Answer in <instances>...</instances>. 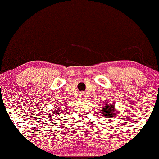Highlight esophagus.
<instances>
[{
  "mask_svg": "<svg viewBox=\"0 0 159 159\" xmlns=\"http://www.w3.org/2000/svg\"><path fill=\"white\" fill-rule=\"evenodd\" d=\"M84 97H85V93H84V92H82V93L80 94V98H83Z\"/></svg>",
  "mask_w": 159,
  "mask_h": 159,
  "instance_id": "1",
  "label": "esophagus"
}]
</instances>
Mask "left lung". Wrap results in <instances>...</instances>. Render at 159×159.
<instances>
[{
    "instance_id": "obj_1",
    "label": "left lung",
    "mask_w": 159,
    "mask_h": 159,
    "mask_svg": "<svg viewBox=\"0 0 159 159\" xmlns=\"http://www.w3.org/2000/svg\"><path fill=\"white\" fill-rule=\"evenodd\" d=\"M103 116H104L108 117H113L114 116H116V112H115V108H114V105L112 103V105H110L109 103L105 104V106L103 107L102 109V113Z\"/></svg>"
}]
</instances>
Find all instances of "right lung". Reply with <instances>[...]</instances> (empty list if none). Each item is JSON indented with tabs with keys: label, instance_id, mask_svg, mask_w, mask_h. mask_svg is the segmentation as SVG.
Segmentation results:
<instances>
[{
	"label": "right lung",
	"instance_id": "add662e5",
	"mask_svg": "<svg viewBox=\"0 0 159 159\" xmlns=\"http://www.w3.org/2000/svg\"><path fill=\"white\" fill-rule=\"evenodd\" d=\"M55 113H58V114H59V113H60V112H59V110H56V111H55Z\"/></svg>",
	"mask_w": 159,
	"mask_h": 159
}]
</instances>
